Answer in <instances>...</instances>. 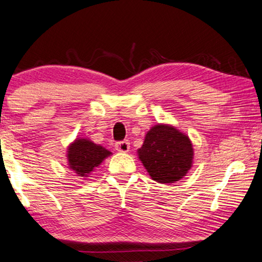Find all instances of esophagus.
Here are the masks:
<instances>
[{"label": "esophagus", "mask_w": 262, "mask_h": 262, "mask_svg": "<svg viewBox=\"0 0 262 262\" xmlns=\"http://www.w3.org/2000/svg\"><path fill=\"white\" fill-rule=\"evenodd\" d=\"M116 149H117L118 152H123L125 153L127 152L128 149H130V143H128L127 140H122V141H117L115 145Z\"/></svg>", "instance_id": "34e87169"}]
</instances>
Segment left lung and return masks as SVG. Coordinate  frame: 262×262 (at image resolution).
Listing matches in <instances>:
<instances>
[{"label":"left lung","mask_w":262,"mask_h":262,"mask_svg":"<svg viewBox=\"0 0 262 262\" xmlns=\"http://www.w3.org/2000/svg\"><path fill=\"white\" fill-rule=\"evenodd\" d=\"M138 156L154 181L174 183L190 169L194 152L188 136L158 124L146 134Z\"/></svg>","instance_id":"left-lung-1"}]
</instances>
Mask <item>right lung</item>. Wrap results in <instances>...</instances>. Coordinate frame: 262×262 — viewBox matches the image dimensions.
I'll return each mask as SVG.
<instances>
[{
  "label": "right lung",
  "mask_w": 262,
  "mask_h": 262,
  "mask_svg": "<svg viewBox=\"0 0 262 262\" xmlns=\"http://www.w3.org/2000/svg\"><path fill=\"white\" fill-rule=\"evenodd\" d=\"M110 154L108 149L91 140L76 139L68 147V165L79 177H87Z\"/></svg>",
  "instance_id": "right-lung-1"
}]
</instances>
